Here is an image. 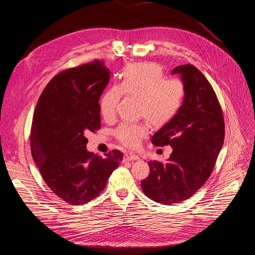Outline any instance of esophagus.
<instances>
[{"mask_svg": "<svg viewBox=\"0 0 255 255\" xmlns=\"http://www.w3.org/2000/svg\"><path fill=\"white\" fill-rule=\"evenodd\" d=\"M125 158L127 160H137V159H139V156L136 154H133V153H127L125 155Z\"/></svg>", "mask_w": 255, "mask_h": 255, "instance_id": "1", "label": "esophagus"}]
</instances>
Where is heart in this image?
I'll use <instances>...</instances> for the list:
<instances>
[{
  "label": "heart",
  "mask_w": 255,
  "mask_h": 255,
  "mask_svg": "<svg viewBox=\"0 0 255 255\" xmlns=\"http://www.w3.org/2000/svg\"><path fill=\"white\" fill-rule=\"evenodd\" d=\"M140 99V113L152 125L162 126L171 121L179 112L186 98L183 81L165 78L162 67L152 62L128 65L123 79L105 92L100 102V111L107 121L116 116L117 106L122 96ZM149 132L147 123L123 122L115 130L119 142L127 147H136Z\"/></svg>",
  "instance_id": "1"
}]
</instances>
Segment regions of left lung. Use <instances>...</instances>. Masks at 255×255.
I'll return each mask as SVG.
<instances>
[{
	"mask_svg": "<svg viewBox=\"0 0 255 255\" xmlns=\"http://www.w3.org/2000/svg\"><path fill=\"white\" fill-rule=\"evenodd\" d=\"M186 87V98L176 116L151 138L156 146L170 145L165 163L148 161L149 175L141 181L143 193L163 205L191 198L211 175L223 146L222 109L211 84L193 64L173 68Z\"/></svg>",
	"mask_w": 255,
	"mask_h": 255,
	"instance_id": "8db88e82",
	"label": "left lung"
}]
</instances>
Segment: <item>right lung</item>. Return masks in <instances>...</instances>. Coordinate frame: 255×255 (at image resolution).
Listing matches in <instances>:
<instances>
[{"label":"right lung","instance_id":"obj_1","mask_svg":"<svg viewBox=\"0 0 255 255\" xmlns=\"http://www.w3.org/2000/svg\"><path fill=\"white\" fill-rule=\"evenodd\" d=\"M109 80L103 60L63 70L45 87L34 111L33 160L51 191L71 205L98 197L122 161L117 149L102 157L86 148V135L101 128L99 101Z\"/></svg>","mask_w":255,"mask_h":255}]
</instances>
